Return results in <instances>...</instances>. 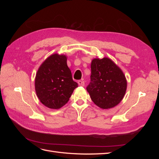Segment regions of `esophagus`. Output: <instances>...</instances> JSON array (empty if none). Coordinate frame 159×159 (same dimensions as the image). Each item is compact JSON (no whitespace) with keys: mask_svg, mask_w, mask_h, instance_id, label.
Returning <instances> with one entry per match:
<instances>
[{"mask_svg":"<svg viewBox=\"0 0 159 159\" xmlns=\"http://www.w3.org/2000/svg\"><path fill=\"white\" fill-rule=\"evenodd\" d=\"M78 85H80V86H84V85H85V82L84 81H81V80H79L78 81Z\"/></svg>","mask_w":159,"mask_h":159,"instance_id":"obj_1","label":"esophagus"}]
</instances>
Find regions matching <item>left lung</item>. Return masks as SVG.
I'll return each mask as SVG.
<instances>
[{"mask_svg": "<svg viewBox=\"0 0 159 159\" xmlns=\"http://www.w3.org/2000/svg\"><path fill=\"white\" fill-rule=\"evenodd\" d=\"M87 91L93 102L103 109L113 108L123 99L127 82L121 69L109 57L94 58Z\"/></svg>", "mask_w": 159, "mask_h": 159, "instance_id": "left-lung-1", "label": "left lung"}]
</instances>
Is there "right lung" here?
I'll list each match as a JSON object with an SVG mask.
<instances>
[{"label":"right lung","mask_w":159,"mask_h":159,"mask_svg":"<svg viewBox=\"0 0 159 159\" xmlns=\"http://www.w3.org/2000/svg\"><path fill=\"white\" fill-rule=\"evenodd\" d=\"M34 85L40 102L52 109H58L68 103L78 86L72 79L67 65V56L58 54H52L40 65Z\"/></svg>","instance_id":"add662e5"}]
</instances>
